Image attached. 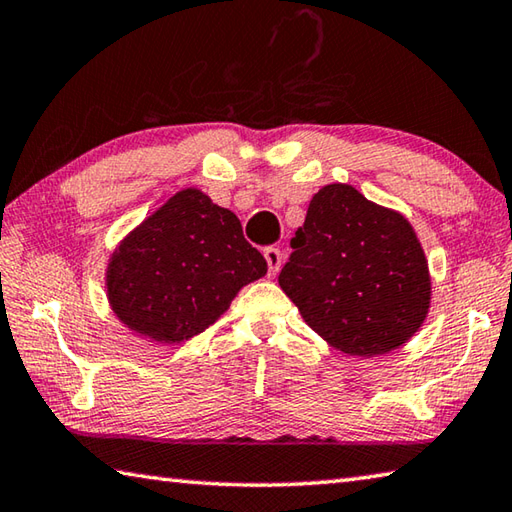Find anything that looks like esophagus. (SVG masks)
<instances>
[{
  "instance_id": "obj_1",
  "label": "esophagus",
  "mask_w": 512,
  "mask_h": 512,
  "mask_svg": "<svg viewBox=\"0 0 512 512\" xmlns=\"http://www.w3.org/2000/svg\"><path fill=\"white\" fill-rule=\"evenodd\" d=\"M264 257H266V262H268V275L275 277L277 271H280L282 259H284V257H282V250L275 248V246H268V248L264 250Z\"/></svg>"
}]
</instances>
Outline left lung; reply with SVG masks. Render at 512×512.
<instances>
[{"mask_svg":"<svg viewBox=\"0 0 512 512\" xmlns=\"http://www.w3.org/2000/svg\"><path fill=\"white\" fill-rule=\"evenodd\" d=\"M282 291L304 322L349 356H380L410 340L430 309V273L416 232L403 215L345 183L315 194Z\"/></svg>","mask_w":512,"mask_h":512,"instance_id":"1","label":"left lung"}]
</instances>
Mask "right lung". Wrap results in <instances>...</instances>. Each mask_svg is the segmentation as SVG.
<instances>
[{
    "label": "right lung",
    "instance_id": "add662e5",
    "mask_svg": "<svg viewBox=\"0 0 512 512\" xmlns=\"http://www.w3.org/2000/svg\"><path fill=\"white\" fill-rule=\"evenodd\" d=\"M266 275L235 212L197 188L176 192L123 239L107 266L118 320L154 342H183L228 311L239 288Z\"/></svg>",
    "mask_w": 512,
    "mask_h": 512
}]
</instances>
